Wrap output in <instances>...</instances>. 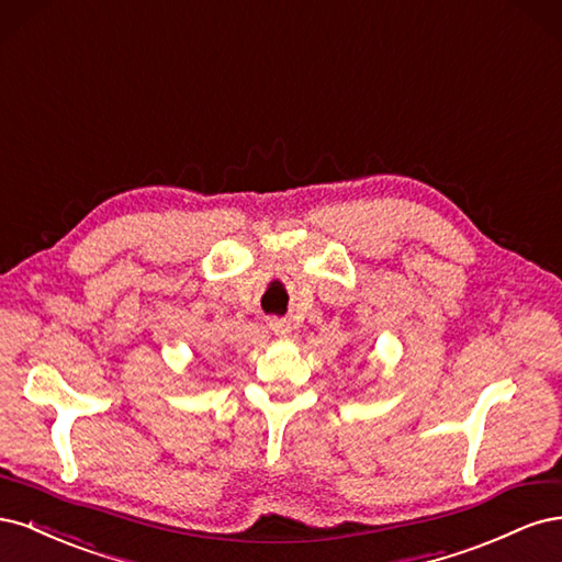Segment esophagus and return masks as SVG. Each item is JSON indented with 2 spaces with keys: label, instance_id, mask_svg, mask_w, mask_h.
<instances>
[{
  "label": "esophagus",
  "instance_id": "34e87169",
  "mask_svg": "<svg viewBox=\"0 0 562 562\" xmlns=\"http://www.w3.org/2000/svg\"><path fill=\"white\" fill-rule=\"evenodd\" d=\"M267 326H269V330H271V333H274V335H281V337L291 333V323H288L285 318H269Z\"/></svg>",
  "mask_w": 562,
  "mask_h": 562
}]
</instances>
